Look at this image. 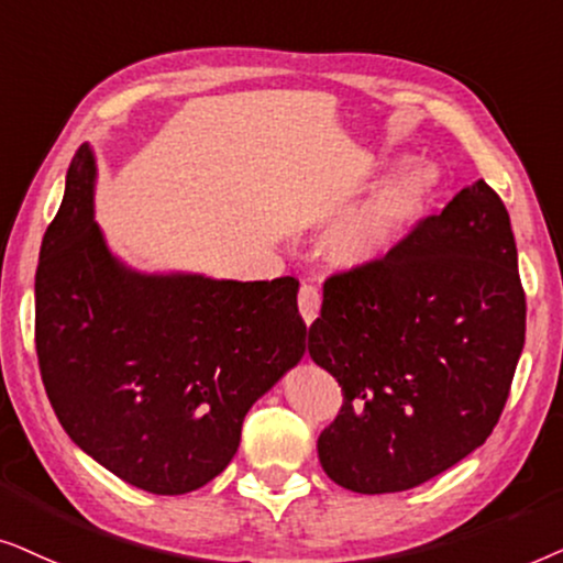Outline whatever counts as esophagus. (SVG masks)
I'll return each mask as SVG.
<instances>
[{
    "label": "esophagus",
    "instance_id": "esophagus-1",
    "mask_svg": "<svg viewBox=\"0 0 563 563\" xmlns=\"http://www.w3.org/2000/svg\"><path fill=\"white\" fill-rule=\"evenodd\" d=\"M319 309H321L319 288L311 286V283H303L301 290H298V311H301L306 324H311V321L319 317Z\"/></svg>",
    "mask_w": 563,
    "mask_h": 563
}]
</instances>
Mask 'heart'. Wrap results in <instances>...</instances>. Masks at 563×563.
I'll return each instance as SVG.
<instances>
[{
  "label": "heart",
  "mask_w": 563,
  "mask_h": 563,
  "mask_svg": "<svg viewBox=\"0 0 563 563\" xmlns=\"http://www.w3.org/2000/svg\"><path fill=\"white\" fill-rule=\"evenodd\" d=\"M432 185L430 167L404 172L336 223L327 239V252L344 267H360L384 257L422 213Z\"/></svg>",
  "instance_id": "obj_1"
}]
</instances>
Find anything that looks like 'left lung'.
I'll return each instance as SVG.
<instances>
[{
  "mask_svg": "<svg viewBox=\"0 0 563 563\" xmlns=\"http://www.w3.org/2000/svg\"><path fill=\"white\" fill-rule=\"evenodd\" d=\"M526 344L509 213L484 179L424 216L384 257L332 273L309 355L342 386L317 440L357 494L430 482L486 443Z\"/></svg>",
  "mask_w": 563,
  "mask_h": 563,
  "instance_id": "left-lung-1",
  "label": "left lung"
}]
</instances>
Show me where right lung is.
<instances>
[{"instance_id":"1","label":"right lung","mask_w":563,"mask_h":563,"mask_svg":"<svg viewBox=\"0 0 563 563\" xmlns=\"http://www.w3.org/2000/svg\"><path fill=\"white\" fill-rule=\"evenodd\" d=\"M79 146L35 269V352L81 451L152 494H185L234 459L246 411L306 352L296 277L129 273L92 221Z\"/></svg>"}]
</instances>
